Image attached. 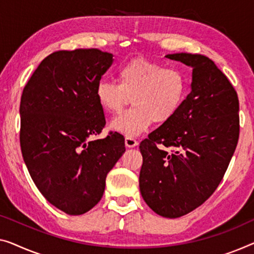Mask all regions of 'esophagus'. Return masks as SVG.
<instances>
[{"instance_id":"1","label":"esophagus","mask_w":254,"mask_h":254,"mask_svg":"<svg viewBox=\"0 0 254 254\" xmlns=\"http://www.w3.org/2000/svg\"><path fill=\"white\" fill-rule=\"evenodd\" d=\"M138 145V141L131 137H127L126 138V146L128 147V148H132V147H135Z\"/></svg>"}]
</instances>
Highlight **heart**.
Masks as SVG:
<instances>
[{"instance_id": "obj_1", "label": "heart", "mask_w": 254, "mask_h": 254, "mask_svg": "<svg viewBox=\"0 0 254 254\" xmlns=\"http://www.w3.org/2000/svg\"><path fill=\"white\" fill-rule=\"evenodd\" d=\"M117 84L100 81L96 86L98 104L116 114L131 103L133 107L109 123V128L127 137H137L151 123L169 122L183 106L188 92L186 75L177 68L137 58L117 70Z\"/></svg>"}]
</instances>
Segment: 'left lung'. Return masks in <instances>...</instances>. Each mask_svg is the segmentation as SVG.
Listing matches in <instances>:
<instances>
[{
	"label": "left lung",
	"mask_w": 254,
	"mask_h": 254,
	"mask_svg": "<svg viewBox=\"0 0 254 254\" xmlns=\"http://www.w3.org/2000/svg\"><path fill=\"white\" fill-rule=\"evenodd\" d=\"M165 57L192 68L191 91L179 112L140 142L139 187L155 213L179 218L202 205L224 178L240 135V105L228 78L207 57Z\"/></svg>",
	"instance_id": "left-lung-1"
}]
</instances>
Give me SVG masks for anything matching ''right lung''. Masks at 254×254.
<instances>
[{"mask_svg": "<svg viewBox=\"0 0 254 254\" xmlns=\"http://www.w3.org/2000/svg\"><path fill=\"white\" fill-rule=\"evenodd\" d=\"M113 55L98 49L57 51L22 91L20 147L34 184L49 203L79 215L103 197L106 177L126 151L122 134H99L106 121L96 86Z\"/></svg>", "mask_w": 254, "mask_h": 254, "instance_id": "1", "label": "right lung"}]
</instances>
